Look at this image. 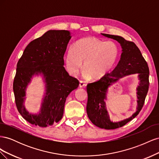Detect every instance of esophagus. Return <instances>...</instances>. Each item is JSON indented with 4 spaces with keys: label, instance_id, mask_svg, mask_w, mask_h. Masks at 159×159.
Here are the masks:
<instances>
[{
    "label": "esophagus",
    "instance_id": "34e87169",
    "mask_svg": "<svg viewBox=\"0 0 159 159\" xmlns=\"http://www.w3.org/2000/svg\"><path fill=\"white\" fill-rule=\"evenodd\" d=\"M86 85H87V84H86V83L85 82V81H80V85H79L80 88L85 87Z\"/></svg>",
    "mask_w": 159,
    "mask_h": 159
}]
</instances>
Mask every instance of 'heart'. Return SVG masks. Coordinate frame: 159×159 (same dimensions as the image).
I'll return each instance as SVG.
<instances>
[{"label": "heart", "instance_id": "b5f03b06", "mask_svg": "<svg viewBox=\"0 0 159 159\" xmlns=\"http://www.w3.org/2000/svg\"><path fill=\"white\" fill-rule=\"evenodd\" d=\"M118 48L113 42H103L94 37H86L76 41L66 56V65L71 74L83 68L85 78L99 79L116 63Z\"/></svg>", "mask_w": 159, "mask_h": 159}]
</instances>
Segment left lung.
<instances>
[{
  "instance_id": "obj_1",
  "label": "left lung",
  "mask_w": 159,
  "mask_h": 159,
  "mask_svg": "<svg viewBox=\"0 0 159 159\" xmlns=\"http://www.w3.org/2000/svg\"><path fill=\"white\" fill-rule=\"evenodd\" d=\"M102 34L117 41L121 46L122 53L119 63L113 71L106 74L99 80L87 85L88 99L86 110L90 121L95 126L105 129H115L125 125L141 111L148 90L149 69L140 50L134 42L127 41L119 36L107 34ZM134 73L138 74V78L140 81L137 88L138 99L137 111L127 119L113 122L109 119L105 105L108 88L119 79Z\"/></svg>"
}]
</instances>
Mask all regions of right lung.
I'll use <instances>...</instances> for the list:
<instances>
[{
	"label": "right lung",
	"instance_id": "right-lung-1",
	"mask_svg": "<svg viewBox=\"0 0 159 159\" xmlns=\"http://www.w3.org/2000/svg\"><path fill=\"white\" fill-rule=\"evenodd\" d=\"M71 34L68 30H51L30 42L16 66L13 83L18 112L30 123L46 127L60 121L63 117L67 97L79 85V81L65 70L64 56ZM44 77L46 93L38 114H30L23 105L25 90L32 76Z\"/></svg>",
	"mask_w": 159,
	"mask_h": 159
}]
</instances>
